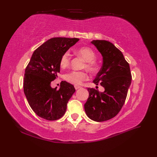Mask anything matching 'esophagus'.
<instances>
[{
  "label": "esophagus",
  "mask_w": 157,
  "mask_h": 157,
  "mask_svg": "<svg viewBox=\"0 0 157 157\" xmlns=\"http://www.w3.org/2000/svg\"><path fill=\"white\" fill-rule=\"evenodd\" d=\"M81 88V86H77V85H75V88L76 90H78V89H79V88Z\"/></svg>",
  "instance_id": "34e87169"
}]
</instances>
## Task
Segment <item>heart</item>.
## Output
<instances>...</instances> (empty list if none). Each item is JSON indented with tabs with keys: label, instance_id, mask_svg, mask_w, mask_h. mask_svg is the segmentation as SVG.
<instances>
[{
	"label": "heart",
	"instance_id": "1",
	"mask_svg": "<svg viewBox=\"0 0 157 157\" xmlns=\"http://www.w3.org/2000/svg\"><path fill=\"white\" fill-rule=\"evenodd\" d=\"M77 54L81 56L86 61L84 67H86L90 72H94L98 69V65L94 60L96 59V55L95 52L90 47H82L77 50ZM71 62V57L69 52H65L61 56L59 64L62 69L69 67ZM88 75L84 71H72L65 75V78L67 82L74 85H79L84 80L88 79Z\"/></svg>",
	"mask_w": 157,
	"mask_h": 157
}]
</instances>
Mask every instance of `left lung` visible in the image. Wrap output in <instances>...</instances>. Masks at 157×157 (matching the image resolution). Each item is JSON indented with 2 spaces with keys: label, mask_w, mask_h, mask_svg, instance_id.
I'll list each match as a JSON object with an SVG mask.
<instances>
[{
  "label": "left lung",
  "mask_w": 157,
  "mask_h": 157,
  "mask_svg": "<svg viewBox=\"0 0 157 157\" xmlns=\"http://www.w3.org/2000/svg\"><path fill=\"white\" fill-rule=\"evenodd\" d=\"M91 42L103 56L101 68L93 82L101 84L105 91L99 92L88 88L89 97L84 109L90 119L103 122L115 117L121 111L130 86L132 75L129 63L111 42L104 40H94Z\"/></svg>",
  "instance_id": "8db88e82"
}]
</instances>
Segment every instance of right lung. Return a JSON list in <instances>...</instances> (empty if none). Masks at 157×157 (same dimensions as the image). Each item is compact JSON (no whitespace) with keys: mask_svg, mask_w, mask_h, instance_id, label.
Wrapping results in <instances>:
<instances>
[{"mask_svg":"<svg viewBox=\"0 0 157 157\" xmlns=\"http://www.w3.org/2000/svg\"><path fill=\"white\" fill-rule=\"evenodd\" d=\"M79 40L77 38L55 37L36 48L25 71L23 91L30 107L36 115L48 121L63 116L74 86L62 81L59 89L52 88L51 82L60 72L61 56Z\"/></svg>","mask_w":157,"mask_h":157,"instance_id":"add662e5","label":"right lung"}]
</instances>
